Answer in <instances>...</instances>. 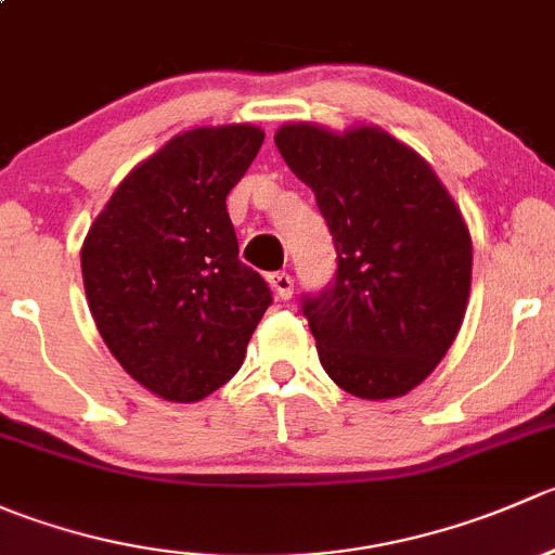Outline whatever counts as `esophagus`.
Listing matches in <instances>:
<instances>
[{
	"mask_svg": "<svg viewBox=\"0 0 555 555\" xmlns=\"http://www.w3.org/2000/svg\"><path fill=\"white\" fill-rule=\"evenodd\" d=\"M271 287H273V295H276L279 300H289L293 298V287H295V279L289 276V273L279 271L271 276Z\"/></svg>",
	"mask_w": 555,
	"mask_h": 555,
	"instance_id": "obj_1",
	"label": "esophagus"
}]
</instances>
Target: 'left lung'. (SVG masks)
Wrapping results in <instances>:
<instances>
[{
	"mask_svg": "<svg viewBox=\"0 0 555 555\" xmlns=\"http://www.w3.org/2000/svg\"><path fill=\"white\" fill-rule=\"evenodd\" d=\"M279 153L317 195L333 236V282L300 298L319 362L365 400L400 397L446 357L462 327L473 242L422 155L373 126L279 128Z\"/></svg>",
	"mask_w": 555,
	"mask_h": 555,
	"instance_id": "1",
	"label": "left lung"
}]
</instances>
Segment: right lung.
I'll list each match as a JSON object with an SVG mask.
<instances>
[{
	"instance_id": "add662e5",
	"label": "right lung",
	"mask_w": 555,
	"mask_h": 555,
	"mask_svg": "<svg viewBox=\"0 0 555 555\" xmlns=\"http://www.w3.org/2000/svg\"><path fill=\"white\" fill-rule=\"evenodd\" d=\"M262 139L255 126L179 133L122 179L82 244L106 349L164 400H204L231 382L273 304L266 279L238 260L225 206Z\"/></svg>"
}]
</instances>
